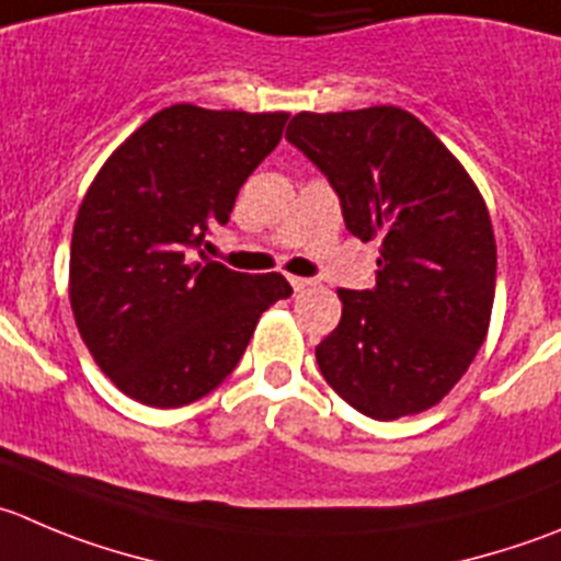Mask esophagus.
Returning a JSON list of instances; mask_svg holds the SVG:
<instances>
[{
  "instance_id": "esophagus-1",
  "label": "esophagus",
  "mask_w": 561,
  "mask_h": 561,
  "mask_svg": "<svg viewBox=\"0 0 561 561\" xmlns=\"http://www.w3.org/2000/svg\"><path fill=\"white\" fill-rule=\"evenodd\" d=\"M289 284H291V289H295V291H306V289H311V286H313V280H308V277H297V275H289Z\"/></svg>"
}]
</instances>
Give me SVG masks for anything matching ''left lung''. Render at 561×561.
Here are the masks:
<instances>
[{"label": "left lung", "mask_w": 561, "mask_h": 561, "mask_svg": "<svg viewBox=\"0 0 561 561\" xmlns=\"http://www.w3.org/2000/svg\"><path fill=\"white\" fill-rule=\"evenodd\" d=\"M286 140L328 175L346 231L382 242L375 289H339L341 322L317 346L324 380L369 419L424 413L488 335L495 237L477 184L399 106L300 112Z\"/></svg>", "instance_id": "8db88e82"}]
</instances>
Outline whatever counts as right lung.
Returning a JSON list of instances; mask_svg holds the SVG:
<instances>
[{
	"label": "right lung",
	"mask_w": 561,
	"mask_h": 561,
	"mask_svg": "<svg viewBox=\"0 0 561 561\" xmlns=\"http://www.w3.org/2000/svg\"><path fill=\"white\" fill-rule=\"evenodd\" d=\"M289 112L173 104L115 148L71 239V311L99 369L148 408L215 391L261 313L291 295L280 272L244 275L197 250L280 142Z\"/></svg>",
	"instance_id": "add662e5"
}]
</instances>
